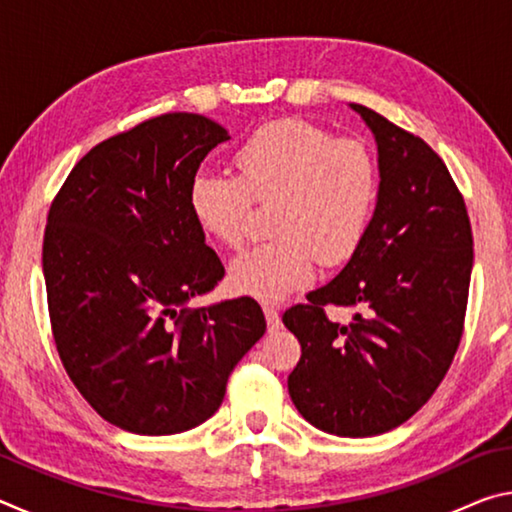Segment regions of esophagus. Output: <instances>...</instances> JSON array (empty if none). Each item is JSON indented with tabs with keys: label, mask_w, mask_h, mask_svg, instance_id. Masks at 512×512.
Segmentation results:
<instances>
[{
	"label": "esophagus",
	"mask_w": 512,
	"mask_h": 512,
	"mask_svg": "<svg viewBox=\"0 0 512 512\" xmlns=\"http://www.w3.org/2000/svg\"><path fill=\"white\" fill-rule=\"evenodd\" d=\"M264 316H266V325H268V332H277V329L282 327V320H280V311L271 305H264Z\"/></svg>",
	"instance_id": "1"
}]
</instances>
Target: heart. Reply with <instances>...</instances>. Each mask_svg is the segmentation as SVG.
I'll return each mask as SVG.
<instances>
[{"label": "heart", "instance_id": "b5f03b06", "mask_svg": "<svg viewBox=\"0 0 512 512\" xmlns=\"http://www.w3.org/2000/svg\"><path fill=\"white\" fill-rule=\"evenodd\" d=\"M235 178L196 173L187 205L214 244L239 248L248 205L273 201V241L230 264V287L259 300H282L314 280L316 262L348 259L366 235L377 203V162L359 140H334L305 119L255 128L232 151Z\"/></svg>", "mask_w": 512, "mask_h": 512}]
</instances>
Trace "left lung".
<instances>
[{
  "label": "left lung",
  "instance_id": "8db88e82",
  "mask_svg": "<svg viewBox=\"0 0 512 512\" xmlns=\"http://www.w3.org/2000/svg\"><path fill=\"white\" fill-rule=\"evenodd\" d=\"M375 135L379 192L366 235L343 271L284 311L300 341L289 395L320 431L366 438L427 404L463 336L472 225L445 162L393 121L350 103ZM354 306L353 323L324 307Z\"/></svg>",
  "mask_w": 512,
  "mask_h": 512
}]
</instances>
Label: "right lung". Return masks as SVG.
<instances>
[{
    "instance_id": "add662e5",
    "label": "right lung",
    "mask_w": 512,
    "mask_h": 512,
    "mask_svg": "<svg viewBox=\"0 0 512 512\" xmlns=\"http://www.w3.org/2000/svg\"><path fill=\"white\" fill-rule=\"evenodd\" d=\"M225 140L194 112L146 119L83 155L49 207L42 271L60 361L124 431L171 436L212 418L266 332L253 298L187 307L225 273L187 205Z\"/></svg>"
}]
</instances>
